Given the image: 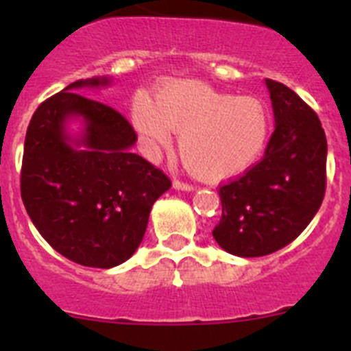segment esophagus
<instances>
[{
  "label": "esophagus",
  "mask_w": 351,
  "mask_h": 351,
  "mask_svg": "<svg viewBox=\"0 0 351 351\" xmlns=\"http://www.w3.org/2000/svg\"><path fill=\"white\" fill-rule=\"evenodd\" d=\"M173 189L182 190V192H192V190H195V186L190 185V183H183V182H178V180H175V182H173Z\"/></svg>",
  "instance_id": "obj_1"
}]
</instances>
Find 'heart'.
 I'll use <instances>...</instances> for the list:
<instances>
[{"label":"heart","instance_id":"b5f03b06","mask_svg":"<svg viewBox=\"0 0 351 351\" xmlns=\"http://www.w3.org/2000/svg\"><path fill=\"white\" fill-rule=\"evenodd\" d=\"M132 121L145 147L156 152L180 134L178 152L204 182L234 178L257 162L271 134V113L261 99L219 93L195 80H173L132 103Z\"/></svg>","mask_w":351,"mask_h":351}]
</instances>
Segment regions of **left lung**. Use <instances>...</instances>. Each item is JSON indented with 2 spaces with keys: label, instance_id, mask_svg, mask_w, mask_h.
<instances>
[{
  "label": "left lung",
  "instance_id": "obj_1",
  "mask_svg": "<svg viewBox=\"0 0 351 351\" xmlns=\"http://www.w3.org/2000/svg\"><path fill=\"white\" fill-rule=\"evenodd\" d=\"M274 127L262 161L219 189L223 216L213 230L223 250L262 257L308 226L326 192L328 142L317 114L287 85L266 78Z\"/></svg>",
  "mask_w": 351,
  "mask_h": 351
}]
</instances>
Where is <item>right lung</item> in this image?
Masks as SVG:
<instances>
[{
	"label": "right lung",
	"mask_w": 351,
	"mask_h": 351,
	"mask_svg": "<svg viewBox=\"0 0 351 351\" xmlns=\"http://www.w3.org/2000/svg\"><path fill=\"white\" fill-rule=\"evenodd\" d=\"M110 77L66 85L34 113L23 145L20 192L44 240L87 267L120 266L144 238L149 214L171 182L132 152V125L118 111L82 96ZM78 121V132L69 130Z\"/></svg>",
	"instance_id": "obj_1"
}]
</instances>
